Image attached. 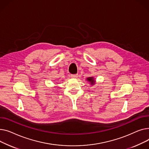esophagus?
Instances as JSON below:
<instances>
[{
  "mask_svg": "<svg viewBox=\"0 0 149 149\" xmlns=\"http://www.w3.org/2000/svg\"><path fill=\"white\" fill-rule=\"evenodd\" d=\"M78 77V74H71V77L72 78H76Z\"/></svg>",
  "mask_w": 149,
  "mask_h": 149,
  "instance_id": "34e87169",
  "label": "esophagus"
}]
</instances>
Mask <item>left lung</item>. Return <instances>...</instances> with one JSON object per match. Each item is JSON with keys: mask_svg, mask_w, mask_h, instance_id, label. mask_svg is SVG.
<instances>
[{"mask_svg": "<svg viewBox=\"0 0 149 149\" xmlns=\"http://www.w3.org/2000/svg\"><path fill=\"white\" fill-rule=\"evenodd\" d=\"M87 81H90L91 84H94V82H95L94 81V79H93V77H88V78H87Z\"/></svg>", "mask_w": 149, "mask_h": 149, "instance_id": "1", "label": "left lung"}]
</instances>
